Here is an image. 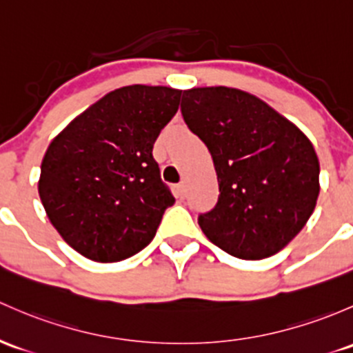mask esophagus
I'll list each match as a JSON object with an SVG mask.
<instances>
[{"mask_svg": "<svg viewBox=\"0 0 353 353\" xmlns=\"http://www.w3.org/2000/svg\"><path fill=\"white\" fill-rule=\"evenodd\" d=\"M174 192H176V196H177V198L184 199V196H186V184H184V183L177 184V186L174 188Z\"/></svg>", "mask_w": 353, "mask_h": 353, "instance_id": "1", "label": "esophagus"}]
</instances>
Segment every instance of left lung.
Wrapping results in <instances>:
<instances>
[{"label": "left lung", "mask_w": 353, "mask_h": 353, "mask_svg": "<svg viewBox=\"0 0 353 353\" xmlns=\"http://www.w3.org/2000/svg\"><path fill=\"white\" fill-rule=\"evenodd\" d=\"M189 130L213 157L220 196L198 223L211 243L245 261L270 257L307 223L320 194V161L306 135L236 88L186 89Z\"/></svg>", "instance_id": "obj_1"}]
</instances>
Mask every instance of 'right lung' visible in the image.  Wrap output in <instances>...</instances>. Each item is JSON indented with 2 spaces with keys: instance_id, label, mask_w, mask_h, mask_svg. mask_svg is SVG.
<instances>
[{
  "instance_id": "add662e5",
  "label": "right lung",
  "mask_w": 353,
  "mask_h": 353,
  "mask_svg": "<svg viewBox=\"0 0 353 353\" xmlns=\"http://www.w3.org/2000/svg\"><path fill=\"white\" fill-rule=\"evenodd\" d=\"M181 94L167 86L118 88L50 142L40 167V201L64 242L86 259L123 261L154 240L176 199L152 150Z\"/></svg>"
}]
</instances>
